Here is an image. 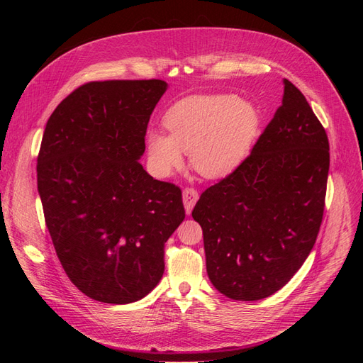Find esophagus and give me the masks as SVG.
I'll use <instances>...</instances> for the list:
<instances>
[{
  "label": "esophagus",
  "mask_w": 363,
  "mask_h": 363,
  "mask_svg": "<svg viewBox=\"0 0 363 363\" xmlns=\"http://www.w3.org/2000/svg\"><path fill=\"white\" fill-rule=\"evenodd\" d=\"M196 201H199V192H196L194 188H186L183 191V204L186 208V213H191Z\"/></svg>",
  "instance_id": "34e87169"
}]
</instances>
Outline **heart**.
<instances>
[{
  "label": "heart",
  "instance_id": "1",
  "mask_svg": "<svg viewBox=\"0 0 363 363\" xmlns=\"http://www.w3.org/2000/svg\"><path fill=\"white\" fill-rule=\"evenodd\" d=\"M168 135L150 130L145 136L151 171L167 177L189 152L192 167L207 179H221L242 163L259 136L255 104L233 94L195 95L172 104L163 116Z\"/></svg>",
  "mask_w": 363,
  "mask_h": 363
}]
</instances>
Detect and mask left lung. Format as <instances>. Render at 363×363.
Listing matches in <instances>:
<instances>
[{
  "instance_id": "left-lung-1",
  "label": "left lung",
  "mask_w": 363,
  "mask_h": 363,
  "mask_svg": "<svg viewBox=\"0 0 363 363\" xmlns=\"http://www.w3.org/2000/svg\"><path fill=\"white\" fill-rule=\"evenodd\" d=\"M283 83L281 106L251 155L192 211L208 279L232 300L256 301L281 289L311 255L323 223L328 138L304 95Z\"/></svg>"
}]
</instances>
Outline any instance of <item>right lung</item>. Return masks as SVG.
Segmentation results:
<instances>
[{"mask_svg": "<svg viewBox=\"0 0 363 363\" xmlns=\"http://www.w3.org/2000/svg\"><path fill=\"white\" fill-rule=\"evenodd\" d=\"M163 80L89 82L56 107L38 156V191L57 257L92 300L127 304L156 288L164 242L184 219L179 186L139 163Z\"/></svg>", "mask_w": 363, "mask_h": 363, "instance_id": "add662e5", "label": "right lung"}]
</instances>
